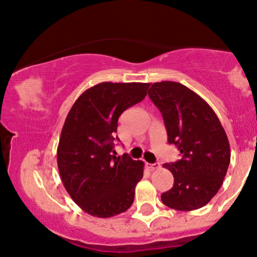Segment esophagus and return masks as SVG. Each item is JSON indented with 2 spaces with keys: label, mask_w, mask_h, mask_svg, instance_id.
<instances>
[{
  "label": "esophagus",
  "mask_w": 257,
  "mask_h": 257,
  "mask_svg": "<svg viewBox=\"0 0 257 257\" xmlns=\"http://www.w3.org/2000/svg\"><path fill=\"white\" fill-rule=\"evenodd\" d=\"M159 166H160V165H159V164H148V162H146V167L149 168V170H151V171L157 170Z\"/></svg>",
  "instance_id": "obj_1"
}]
</instances>
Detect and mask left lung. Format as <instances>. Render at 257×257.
I'll list each match as a JSON object with an SVG mask.
<instances>
[{
    "label": "left lung",
    "instance_id": "1",
    "mask_svg": "<svg viewBox=\"0 0 257 257\" xmlns=\"http://www.w3.org/2000/svg\"><path fill=\"white\" fill-rule=\"evenodd\" d=\"M149 98L160 110L168 144L180 160L165 164L174 177L173 187L161 194L171 209L192 211L206 205L222 186L230 164V145L220 121L207 103L183 84L154 83Z\"/></svg>",
    "mask_w": 257,
    "mask_h": 257
}]
</instances>
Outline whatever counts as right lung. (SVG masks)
Masks as SVG:
<instances>
[{"label":"right lung","mask_w":257,"mask_h":257,"mask_svg":"<svg viewBox=\"0 0 257 257\" xmlns=\"http://www.w3.org/2000/svg\"><path fill=\"white\" fill-rule=\"evenodd\" d=\"M149 85L99 83L84 91L67 113L58 145V168L71 198L91 216L119 215L134 201L144 162L113 155V135L121 113L141 102Z\"/></svg>","instance_id":"1"}]
</instances>
